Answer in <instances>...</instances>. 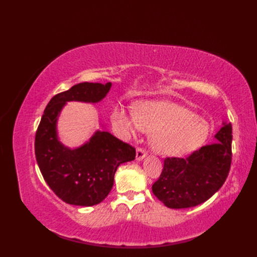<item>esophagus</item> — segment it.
I'll return each instance as SVG.
<instances>
[{"instance_id":"obj_1","label":"esophagus","mask_w":257,"mask_h":257,"mask_svg":"<svg viewBox=\"0 0 257 257\" xmlns=\"http://www.w3.org/2000/svg\"><path fill=\"white\" fill-rule=\"evenodd\" d=\"M146 155H147L146 149H144V148L138 147L137 150H136V160L137 161H142L146 157Z\"/></svg>"}]
</instances>
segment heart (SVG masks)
<instances>
[{
	"label": "heart",
	"instance_id": "1",
	"mask_svg": "<svg viewBox=\"0 0 257 257\" xmlns=\"http://www.w3.org/2000/svg\"><path fill=\"white\" fill-rule=\"evenodd\" d=\"M111 120L123 133L135 135L141 130L153 133V149L162 154L190 153L205 142L209 133L207 122L186 108L166 100L137 103L135 111L116 105Z\"/></svg>",
	"mask_w": 257,
	"mask_h": 257
}]
</instances>
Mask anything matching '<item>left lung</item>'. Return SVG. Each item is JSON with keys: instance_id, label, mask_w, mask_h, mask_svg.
<instances>
[{"instance_id": "left-lung-1", "label": "left lung", "mask_w": 257, "mask_h": 257, "mask_svg": "<svg viewBox=\"0 0 257 257\" xmlns=\"http://www.w3.org/2000/svg\"><path fill=\"white\" fill-rule=\"evenodd\" d=\"M231 123L215 134L219 143L201 147L186 158H166L152 192L168 208L182 209L205 203L221 189L231 164Z\"/></svg>"}]
</instances>
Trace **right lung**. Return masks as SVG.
Masks as SVG:
<instances>
[{
  "instance_id": "1",
  "label": "right lung",
  "mask_w": 257,
  "mask_h": 257,
  "mask_svg": "<svg viewBox=\"0 0 257 257\" xmlns=\"http://www.w3.org/2000/svg\"><path fill=\"white\" fill-rule=\"evenodd\" d=\"M106 84L81 82L54 95L35 134V157L50 189L63 201L76 206H94L107 197L113 185L116 168L133 161L136 150L106 131H97L90 142L68 149L57 136L58 115L66 102L97 103L110 90Z\"/></svg>"
}]
</instances>
